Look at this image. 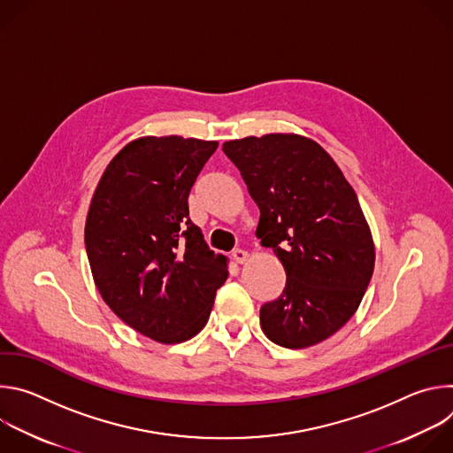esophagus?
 <instances>
[{
	"label": "esophagus",
	"instance_id": "obj_1",
	"mask_svg": "<svg viewBox=\"0 0 453 453\" xmlns=\"http://www.w3.org/2000/svg\"><path fill=\"white\" fill-rule=\"evenodd\" d=\"M233 260L236 264H245L249 260V252L243 249H236V250H233Z\"/></svg>",
	"mask_w": 453,
	"mask_h": 453
}]
</instances>
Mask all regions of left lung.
<instances>
[{"label": "left lung", "instance_id": "8db88e82", "mask_svg": "<svg viewBox=\"0 0 453 453\" xmlns=\"http://www.w3.org/2000/svg\"><path fill=\"white\" fill-rule=\"evenodd\" d=\"M260 208L256 234L283 264V294L260 310L267 339L288 349L339 332L374 271V242L357 193L334 157L301 134L273 133L222 145Z\"/></svg>", "mask_w": 453, "mask_h": 453}]
</instances>
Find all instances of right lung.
I'll list each match as a JSON object with an SVG mask.
<instances>
[{"instance_id": "1", "label": "right lung", "mask_w": 453, "mask_h": 453, "mask_svg": "<svg viewBox=\"0 0 453 453\" xmlns=\"http://www.w3.org/2000/svg\"><path fill=\"white\" fill-rule=\"evenodd\" d=\"M219 142L143 136L107 165L86 219V250L105 304L161 342L196 337L227 280V257L189 220L188 196Z\"/></svg>"}]
</instances>
